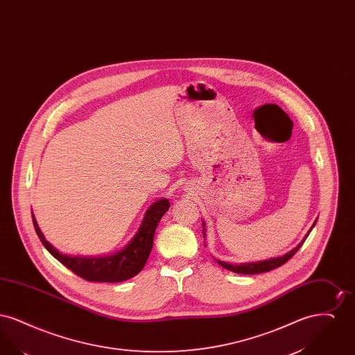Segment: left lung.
Masks as SVG:
<instances>
[{
	"mask_svg": "<svg viewBox=\"0 0 355 355\" xmlns=\"http://www.w3.org/2000/svg\"><path fill=\"white\" fill-rule=\"evenodd\" d=\"M317 222V220H315ZM315 222H314V225H315ZM314 225H313V227H314ZM311 232V229L309 230V233ZM309 233L306 234L304 236V239L307 238L309 236ZM203 236H205V225H203ZM304 241L295 248V249H293L291 252H288V253L285 254V255H282V257H277V258H270V259H266V261H259V262H249V263H239V265H232V263H227V262H220V261H217L218 263H220L222 268H225V269H227V270L234 271V272H238V274H248V275H250V274H259V272H266V271L272 270V269H277V268H279V266H282L284 263H286L287 261L294 255V254L298 252V249L304 245Z\"/></svg>",
	"mask_w": 355,
	"mask_h": 355,
	"instance_id": "8db88e82",
	"label": "left lung"
}]
</instances>
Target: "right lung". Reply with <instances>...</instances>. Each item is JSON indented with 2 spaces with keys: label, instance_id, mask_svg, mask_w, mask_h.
<instances>
[{
  "label": "right lung",
  "instance_id": "right-lung-1",
  "mask_svg": "<svg viewBox=\"0 0 355 355\" xmlns=\"http://www.w3.org/2000/svg\"><path fill=\"white\" fill-rule=\"evenodd\" d=\"M170 203L166 198L153 203L148 209L145 218L135 238L116 254L103 257H70L57 252L41 233L37 220L33 218L34 229L46 250L65 265L69 270L89 282H122L137 275L144 269L149 254L152 252L153 239L157 225L162 216L169 210Z\"/></svg>",
  "mask_w": 355,
  "mask_h": 355
}]
</instances>
